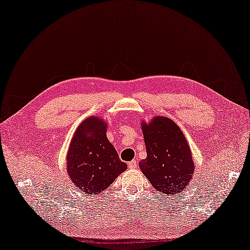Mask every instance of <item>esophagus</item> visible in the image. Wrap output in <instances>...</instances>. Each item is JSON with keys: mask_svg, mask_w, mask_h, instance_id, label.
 I'll return each mask as SVG.
<instances>
[{"mask_svg": "<svg viewBox=\"0 0 250 250\" xmlns=\"http://www.w3.org/2000/svg\"><path fill=\"white\" fill-rule=\"evenodd\" d=\"M138 167V160H131L130 162H128V167L129 168H137Z\"/></svg>", "mask_w": 250, "mask_h": 250, "instance_id": "34e87169", "label": "esophagus"}]
</instances>
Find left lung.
Returning <instances> with one entry per match:
<instances>
[{
    "instance_id": "left-lung-1",
    "label": "left lung",
    "mask_w": 250,
    "mask_h": 250,
    "mask_svg": "<svg viewBox=\"0 0 250 250\" xmlns=\"http://www.w3.org/2000/svg\"><path fill=\"white\" fill-rule=\"evenodd\" d=\"M147 157L139 162L145 177L157 191L167 195L180 194L195 171L190 145L184 132L171 119L155 117L141 123Z\"/></svg>"
}]
</instances>
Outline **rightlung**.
Masks as SVG:
<instances>
[{
  "label": "right lung",
  "mask_w": 250,
  "mask_h": 250,
  "mask_svg": "<svg viewBox=\"0 0 250 250\" xmlns=\"http://www.w3.org/2000/svg\"><path fill=\"white\" fill-rule=\"evenodd\" d=\"M107 122L96 115L84 119L72 137L66 171L73 184L86 195H97L126 171L107 138Z\"/></svg>",
  "instance_id": "add662e5"
}]
</instances>
